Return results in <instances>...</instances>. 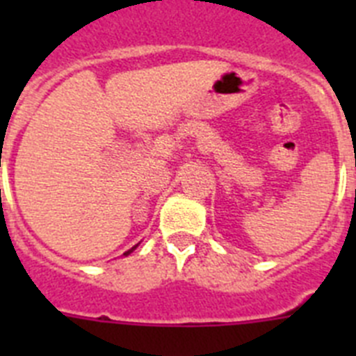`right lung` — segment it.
I'll return each instance as SVG.
<instances>
[{"label":"right lung","instance_id":"add662e5","mask_svg":"<svg viewBox=\"0 0 356 356\" xmlns=\"http://www.w3.org/2000/svg\"><path fill=\"white\" fill-rule=\"evenodd\" d=\"M135 248H137V246H134V248H131V250H128V251H127V253H124V257H127V254H130V253H131V251H134V250H135Z\"/></svg>","mask_w":356,"mask_h":356}]
</instances>
